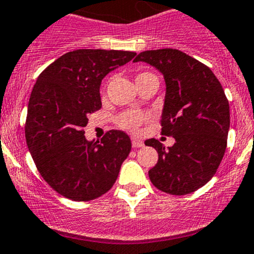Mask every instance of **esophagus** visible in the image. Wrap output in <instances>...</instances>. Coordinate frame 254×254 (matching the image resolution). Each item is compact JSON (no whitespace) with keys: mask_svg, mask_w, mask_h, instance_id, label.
<instances>
[{"mask_svg":"<svg viewBox=\"0 0 254 254\" xmlns=\"http://www.w3.org/2000/svg\"><path fill=\"white\" fill-rule=\"evenodd\" d=\"M131 143H132V147L134 148H140L143 147V141L140 140V138H136V137H131Z\"/></svg>","mask_w":254,"mask_h":254,"instance_id":"obj_1","label":"esophagus"}]
</instances>
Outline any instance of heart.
Masks as SVG:
<instances>
[{
  "label": "heart",
  "instance_id": "1",
  "mask_svg": "<svg viewBox=\"0 0 254 254\" xmlns=\"http://www.w3.org/2000/svg\"><path fill=\"white\" fill-rule=\"evenodd\" d=\"M151 78H157V76L154 75V74L148 73V71H143V73H140L136 75V82L143 81V80H147ZM147 114L142 113V112L125 111L117 117V124H118L120 127H123V129L135 131V130L138 129V127H140L143 122L147 120Z\"/></svg>",
  "mask_w": 254,
  "mask_h": 254
}]
</instances>
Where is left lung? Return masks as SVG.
I'll use <instances>...</instances> for the list:
<instances>
[{
	"instance_id": "1",
	"label": "left lung",
	"mask_w": 254,
	"mask_h": 254,
	"mask_svg": "<svg viewBox=\"0 0 254 254\" xmlns=\"http://www.w3.org/2000/svg\"><path fill=\"white\" fill-rule=\"evenodd\" d=\"M134 62H146L163 74L167 85L161 119L162 135L175 143L158 152L148 175L158 190L181 196L198 190L217 173L228 143L230 108L223 86L209 66L175 49L145 51Z\"/></svg>"
}]
</instances>
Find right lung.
Here are the masks:
<instances>
[{"label":"right lung","instance_id":"obj_1","mask_svg":"<svg viewBox=\"0 0 254 254\" xmlns=\"http://www.w3.org/2000/svg\"><path fill=\"white\" fill-rule=\"evenodd\" d=\"M135 52L75 50L61 56L39 75L31 91L25 140L44 180L73 201H91L112 189L131 149L130 137L109 130L87 141L84 127L100 111L101 81L130 62Z\"/></svg>","mask_w":254,"mask_h":254}]
</instances>
